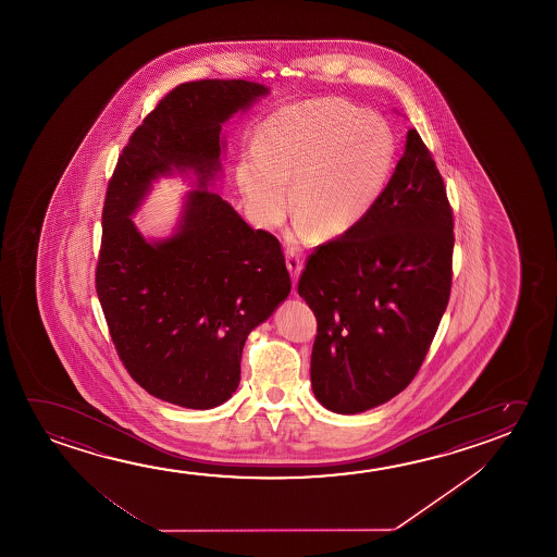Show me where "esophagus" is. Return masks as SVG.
<instances>
[{"instance_id": "34e87169", "label": "esophagus", "mask_w": 557, "mask_h": 557, "mask_svg": "<svg viewBox=\"0 0 557 557\" xmlns=\"http://www.w3.org/2000/svg\"><path fill=\"white\" fill-rule=\"evenodd\" d=\"M285 264H287V270H289V274H292L293 282H297L300 272H302V265H305L302 257L297 255L293 248H287V252H285Z\"/></svg>"}]
</instances>
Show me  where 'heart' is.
I'll use <instances>...</instances> for the list:
<instances>
[{
    "label": "heart",
    "mask_w": 557,
    "mask_h": 557,
    "mask_svg": "<svg viewBox=\"0 0 557 557\" xmlns=\"http://www.w3.org/2000/svg\"><path fill=\"white\" fill-rule=\"evenodd\" d=\"M394 160V131L384 117L345 100H318L272 113L258 133V148L240 152L235 181L258 227L282 222L292 185L297 233L317 230L334 239L376 205Z\"/></svg>",
    "instance_id": "heart-1"
}]
</instances>
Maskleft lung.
Masks as SVG:
<instances>
[{
  "label": "left lung",
  "instance_id": "8db88e82",
  "mask_svg": "<svg viewBox=\"0 0 557 557\" xmlns=\"http://www.w3.org/2000/svg\"><path fill=\"white\" fill-rule=\"evenodd\" d=\"M454 240L444 180L409 128L376 205L300 275L318 322L310 382L327 411H369L411 384L449 300Z\"/></svg>",
  "mask_w": 557,
  "mask_h": 557
}]
</instances>
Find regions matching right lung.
Returning <instances> with one entry per match:
<instances>
[{"label":"right lung","mask_w":557,"mask_h":557,"mask_svg":"<svg viewBox=\"0 0 557 557\" xmlns=\"http://www.w3.org/2000/svg\"><path fill=\"white\" fill-rule=\"evenodd\" d=\"M268 95L243 78L173 88L128 138L106 193L96 293L113 345L140 387L185 409H214L235 394L248 334L292 292L280 240L210 190L222 173L223 123ZM172 174L196 188L173 235L148 240L132 215Z\"/></svg>","instance_id":"right-lung-1"}]
</instances>
